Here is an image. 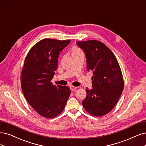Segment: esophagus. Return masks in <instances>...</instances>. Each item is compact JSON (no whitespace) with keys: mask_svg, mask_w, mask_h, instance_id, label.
<instances>
[{"mask_svg":"<svg viewBox=\"0 0 146 146\" xmlns=\"http://www.w3.org/2000/svg\"><path fill=\"white\" fill-rule=\"evenodd\" d=\"M76 89H77L76 87H74V86H70V90H71L72 91L75 90Z\"/></svg>","mask_w":146,"mask_h":146,"instance_id":"1","label":"esophagus"}]
</instances>
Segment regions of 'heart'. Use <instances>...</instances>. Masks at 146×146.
Returning a JSON list of instances; mask_svg holds the SVG:
<instances>
[{
	"instance_id": "1",
	"label": "heart",
	"mask_w": 146,
	"mask_h": 146,
	"mask_svg": "<svg viewBox=\"0 0 146 146\" xmlns=\"http://www.w3.org/2000/svg\"><path fill=\"white\" fill-rule=\"evenodd\" d=\"M82 52V51L80 50L79 48H78L77 47H73L72 49V53H78V52Z\"/></svg>"
}]
</instances>
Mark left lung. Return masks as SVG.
I'll list each match as a JSON object with an SVG mask.
<instances>
[{
  "label": "left lung",
  "instance_id": "8db88e82",
  "mask_svg": "<svg viewBox=\"0 0 146 146\" xmlns=\"http://www.w3.org/2000/svg\"><path fill=\"white\" fill-rule=\"evenodd\" d=\"M76 44L84 51L87 70L93 74V88L86 89L82 105L91 115L103 116L115 106L124 88L119 64L112 52L99 41H77Z\"/></svg>",
  "mask_w": 146,
  "mask_h": 146
}]
</instances>
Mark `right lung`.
<instances>
[{"mask_svg":"<svg viewBox=\"0 0 146 146\" xmlns=\"http://www.w3.org/2000/svg\"><path fill=\"white\" fill-rule=\"evenodd\" d=\"M70 40L43 39L27 54L21 73V86L29 105L38 114L54 118L63 111L71 93L68 87L51 82L59 53Z\"/></svg>","mask_w":146,"mask_h":146,"instance_id":"obj_1","label":"right lung"}]
</instances>
